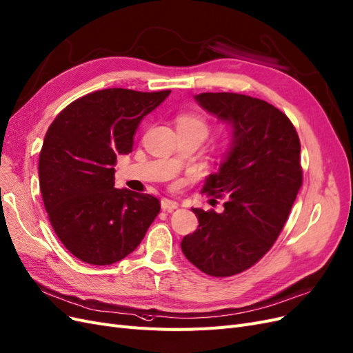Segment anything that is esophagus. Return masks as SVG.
<instances>
[{"label": "esophagus", "instance_id": "34e87169", "mask_svg": "<svg viewBox=\"0 0 353 353\" xmlns=\"http://www.w3.org/2000/svg\"><path fill=\"white\" fill-rule=\"evenodd\" d=\"M161 208L167 212H172L173 210L177 208V202L172 201V199H167V198H163L161 199Z\"/></svg>", "mask_w": 353, "mask_h": 353}]
</instances>
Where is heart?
Returning a JSON list of instances; mask_svg holds the SVG:
<instances>
[{
  "mask_svg": "<svg viewBox=\"0 0 353 353\" xmlns=\"http://www.w3.org/2000/svg\"><path fill=\"white\" fill-rule=\"evenodd\" d=\"M177 128H190V129L199 130L203 136H207L208 121L205 120V117H202L199 114H193V112H189V114L179 116Z\"/></svg>",
  "mask_w": 353,
  "mask_h": 353,
  "instance_id": "1",
  "label": "heart"
}]
</instances>
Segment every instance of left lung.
I'll list each match as a JSON object with an SVG mask.
<instances>
[{
  "label": "left lung",
  "mask_w": 353,
  "mask_h": 353,
  "mask_svg": "<svg viewBox=\"0 0 353 353\" xmlns=\"http://www.w3.org/2000/svg\"><path fill=\"white\" fill-rule=\"evenodd\" d=\"M195 101L230 128L229 151L202 188L225 202L221 212L192 208L199 225L180 246L205 274L229 277L258 263L283 230L302 186L301 142L288 116L263 99L203 92Z\"/></svg>",
  "instance_id": "left-lung-1"
}]
</instances>
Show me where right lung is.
I'll list each match as a JSON object with an SVG mask.
<instances>
[{"label":"right lung","instance_id":"1","mask_svg":"<svg viewBox=\"0 0 353 353\" xmlns=\"http://www.w3.org/2000/svg\"><path fill=\"white\" fill-rule=\"evenodd\" d=\"M170 92L97 90L67 105L45 134L38 167L43 205L61 243L83 263L121 261L160 212L152 195L114 188V165L132 152L142 119Z\"/></svg>","mask_w":353,"mask_h":353}]
</instances>
